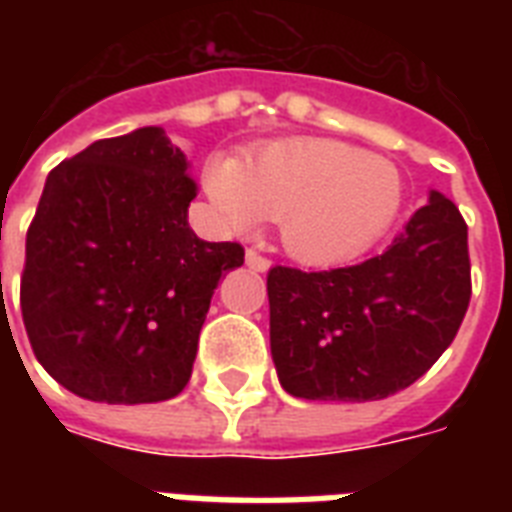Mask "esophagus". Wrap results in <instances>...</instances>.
<instances>
[{
	"instance_id": "obj_1",
	"label": "esophagus",
	"mask_w": 512,
	"mask_h": 512,
	"mask_svg": "<svg viewBox=\"0 0 512 512\" xmlns=\"http://www.w3.org/2000/svg\"><path fill=\"white\" fill-rule=\"evenodd\" d=\"M247 265L252 268V271L265 273L268 268H271V260H268L265 255H260V252H255V249H247Z\"/></svg>"
}]
</instances>
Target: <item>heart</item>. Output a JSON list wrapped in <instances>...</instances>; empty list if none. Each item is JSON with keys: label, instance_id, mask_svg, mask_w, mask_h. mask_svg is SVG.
Instances as JSON below:
<instances>
[{"label": "heart", "instance_id": "heart-1", "mask_svg": "<svg viewBox=\"0 0 512 512\" xmlns=\"http://www.w3.org/2000/svg\"><path fill=\"white\" fill-rule=\"evenodd\" d=\"M204 188L231 231L249 233L279 220L281 244L305 263H340L372 247L404 204L401 172L340 140L273 143L241 167L212 156Z\"/></svg>", "mask_w": 512, "mask_h": 512}]
</instances>
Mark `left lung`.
<instances>
[{
	"label": "left lung",
	"mask_w": 512,
	"mask_h": 512,
	"mask_svg": "<svg viewBox=\"0 0 512 512\" xmlns=\"http://www.w3.org/2000/svg\"><path fill=\"white\" fill-rule=\"evenodd\" d=\"M468 225L438 191L382 255L268 271L271 356L308 401H377L409 388L457 337L470 303Z\"/></svg>",
	"instance_id": "8db88e82"
}]
</instances>
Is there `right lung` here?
I'll return each mask as SVG.
<instances>
[{
  "instance_id": "1",
  "label": "right lung",
  "mask_w": 512,
  "mask_h": 512,
  "mask_svg": "<svg viewBox=\"0 0 512 512\" xmlns=\"http://www.w3.org/2000/svg\"><path fill=\"white\" fill-rule=\"evenodd\" d=\"M196 180L159 127L95 140L47 175L26 233L20 311L52 380L100 404H156L191 380L236 241L188 225Z\"/></svg>"
}]
</instances>
